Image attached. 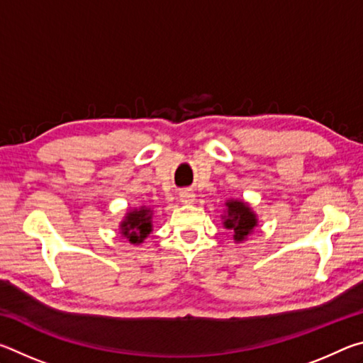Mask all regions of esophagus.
Segmentation results:
<instances>
[{
	"label": "esophagus",
	"mask_w": 363,
	"mask_h": 363,
	"mask_svg": "<svg viewBox=\"0 0 363 363\" xmlns=\"http://www.w3.org/2000/svg\"><path fill=\"white\" fill-rule=\"evenodd\" d=\"M179 200L184 205H192L195 201V194L192 190H184V192L179 194Z\"/></svg>",
	"instance_id": "34e87169"
}]
</instances>
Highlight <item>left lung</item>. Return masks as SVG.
Returning a JSON list of instances; mask_svg holds the SVG:
<instances>
[{
	"mask_svg": "<svg viewBox=\"0 0 363 363\" xmlns=\"http://www.w3.org/2000/svg\"><path fill=\"white\" fill-rule=\"evenodd\" d=\"M225 206L227 213L225 216H223L224 227L233 232V240L237 243L247 240V237L257 225L256 214L251 210L250 205L242 200H229Z\"/></svg>",
	"mask_w": 363,
	"mask_h": 363,
	"instance_id": "8db88e82",
	"label": "left lung"
}]
</instances>
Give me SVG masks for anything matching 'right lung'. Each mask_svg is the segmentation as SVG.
Returning a JSON list of instances; mask_svg holds the SVG:
<instances>
[{"label": "right lung", "mask_w": 363, "mask_h": 363, "mask_svg": "<svg viewBox=\"0 0 363 363\" xmlns=\"http://www.w3.org/2000/svg\"><path fill=\"white\" fill-rule=\"evenodd\" d=\"M121 235L126 237L130 243L139 245L143 243L147 235L152 232V210L150 208L140 206L138 210H131L126 213L125 219L120 224Z\"/></svg>", "instance_id": "right-lung-1"}]
</instances>
